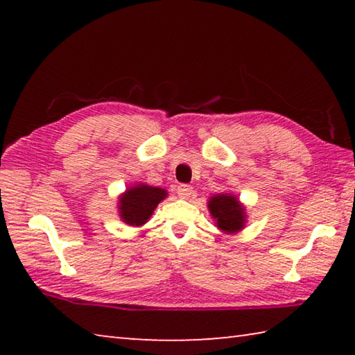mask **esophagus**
I'll list each match as a JSON object with an SVG mask.
<instances>
[{"label": "esophagus", "mask_w": 355, "mask_h": 355, "mask_svg": "<svg viewBox=\"0 0 355 355\" xmlns=\"http://www.w3.org/2000/svg\"><path fill=\"white\" fill-rule=\"evenodd\" d=\"M177 194H178V197H182V199H189V197L192 196V186L180 184L177 188Z\"/></svg>", "instance_id": "1"}]
</instances>
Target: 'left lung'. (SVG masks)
I'll return each instance as SVG.
<instances>
[{
  "instance_id": "1",
  "label": "left lung",
  "mask_w": 355,
  "mask_h": 355,
  "mask_svg": "<svg viewBox=\"0 0 355 355\" xmlns=\"http://www.w3.org/2000/svg\"><path fill=\"white\" fill-rule=\"evenodd\" d=\"M208 211L211 214L214 225L227 235L241 232L248 222V209L232 192H222L209 197Z\"/></svg>"
}]
</instances>
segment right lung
<instances>
[{"label": "right lung", "instance_id": "right-lung-1", "mask_svg": "<svg viewBox=\"0 0 355 355\" xmlns=\"http://www.w3.org/2000/svg\"><path fill=\"white\" fill-rule=\"evenodd\" d=\"M167 197V191L147 183H136L119 196L117 213L120 220L130 227H142L152 218L158 203Z\"/></svg>", "mask_w": 355, "mask_h": 355}]
</instances>
